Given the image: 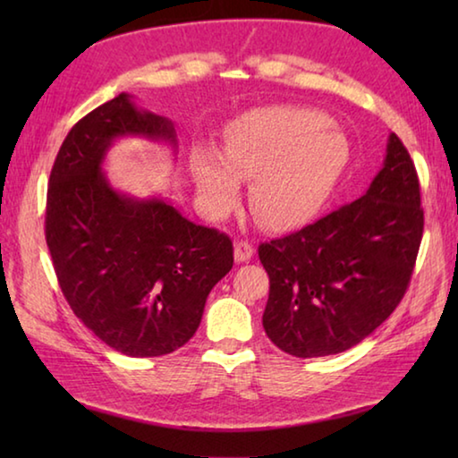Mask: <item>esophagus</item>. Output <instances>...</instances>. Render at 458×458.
I'll return each instance as SVG.
<instances>
[{
	"label": "esophagus",
	"instance_id": "1",
	"mask_svg": "<svg viewBox=\"0 0 458 458\" xmlns=\"http://www.w3.org/2000/svg\"><path fill=\"white\" fill-rule=\"evenodd\" d=\"M254 254V248L250 242H246V240H240V242L234 244V259L236 262H248L252 259Z\"/></svg>",
	"mask_w": 458,
	"mask_h": 458
}]
</instances>
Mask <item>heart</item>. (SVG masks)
Segmentation results:
<instances>
[{
    "mask_svg": "<svg viewBox=\"0 0 458 458\" xmlns=\"http://www.w3.org/2000/svg\"><path fill=\"white\" fill-rule=\"evenodd\" d=\"M345 137L327 114L303 106H273L232 123L220 155L196 149L190 172L204 212L224 218L240 199L238 182H250L248 206L262 226L293 230L327 204L347 165Z\"/></svg>",
    "mask_w": 458,
    "mask_h": 458,
    "instance_id": "obj_1",
    "label": "heart"
}]
</instances>
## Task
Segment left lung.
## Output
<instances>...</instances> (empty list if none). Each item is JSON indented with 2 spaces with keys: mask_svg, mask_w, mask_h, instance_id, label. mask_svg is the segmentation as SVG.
<instances>
[{
  "mask_svg": "<svg viewBox=\"0 0 458 458\" xmlns=\"http://www.w3.org/2000/svg\"><path fill=\"white\" fill-rule=\"evenodd\" d=\"M424 230L420 183L398 135L360 199L259 246L270 291L268 339L294 358L358 345L404 297Z\"/></svg>",
  "mask_w": 458,
  "mask_h": 458,
  "instance_id": "1",
  "label": "left lung"
}]
</instances>
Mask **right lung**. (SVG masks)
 I'll list each match as a JSON object with an SVG mask.
<instances>
[{
  "label": "right lung",
  "mask_w": 458,
  "mask_h": 458,
  "mask_svg": "<svg viewBox=\"0 0 458 458\" xmlns=\"http://www.w3.org/2000/svg\"><path fill=\"white\" fill-rule=\"evenodd\" d=\"M121 137L175 147L174 123L137 108L127 92L90 111L54 161L46 244L74 315L114 352L157 358L193 337L208 294L234 265V248L165 199L114 190L103 161Z\"/></svg>",
  "instance_id": "obj_1"
}]
</instances>
